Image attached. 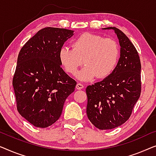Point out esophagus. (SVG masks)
Here are the masks:
<instances>
[{
    "label": "esophagus",
    "mask_w": 156,
    "mask_h": 156,
    "mask_svg": "<svg viewBox=\"0 0 156 156\" xmlns=\"http://www.w3.org/2000/svg\"><path fill=\"white\" fill-rule=\"evenodd\" d=\"M83 87H84L83 85L81 84V83H77V85H76V88L77 90H81V89H83Z\"/></svg>",
    "instance_id": "esophagus-1"
}]
</instances>
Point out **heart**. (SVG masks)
I'll list each match as a JSON object with an SVG mask.
<instances>
[{
	"mask_svg": "<svg viewBox=\"0 0 156 156\" xmlns=\"http://www.w3.org/2000/svg\"><path fill=\"white\" fill-rule=\"evenodd\" d=\"M71 47L72 49L66 46L61 47L58 59L65 71L73 76L84 62L85 66L77 74L80 80L90 81L96 76L99 79L105 78L117 66L119 49L113 39L84 33L73 41Z\"/></svg>",
	"mask_w": 156,
	"mask_h": 156,
	"instance_id": "1",
	"label": "heart"
}]
</instances>
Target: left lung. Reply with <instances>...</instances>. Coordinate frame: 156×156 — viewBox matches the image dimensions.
Returning a JSON list of instances; mask_svg holds the SVG:
<instances>
[{"instance_id":"left-lung-1","label":"left lung","mask_w":156,"mask_h":156,"mask_svg":"<svg viewBox=\"0 0 156 156\" xmlns=\"http://www.w3.org/2000/svg\"><path fill=\"white\" fill-rule=\"evenodd\" d=\"M112 30L119 39L120 57L115 71L108 77L86 88V112L90 122L101 130L121 126L130 117L141 95V61L139 54L124 32Z\"/></svg>"}]
</instances>
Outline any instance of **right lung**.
Segmentation results:
<instances>
[{
    "label": "right lung",
    "mask_w": 156,
    "mask_h": 156,
    "mask_svg": "<svg viewBox=\"0 0 156 156\" xmlns=\"http://www.w3.org/2000/svg\"><path fill=\"white\" fill-rule=\"evenodd\" d=\"M74 31L45 27L30 38L20 51L13 77L17 108L22 117L39 128L59 119L65 100L76 82L61 67L58 51Z\"/></svg>",
    "instance_id": "obj_1"
}]
</instances>
